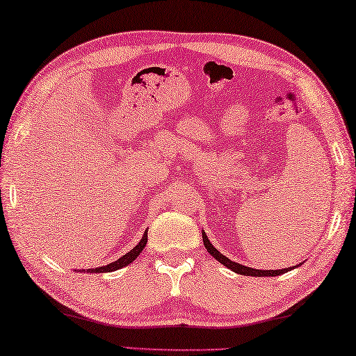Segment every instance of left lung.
I'll use <instances>...</instances> for the list:
<instances>
[{
    "label": "left lung",
    "mask_w": 356,
    "mask_h": 356,
    "mask_svg": "<svg viewBox=\"0 0 356 356\" xmlns=\"http://www.w3.org/2000/svg\"><path fill=\"white\" fill-rule=\"evenodd\" d=\"M202 240H204V245L205 249L209 250V254L213 255L216 258V260L224 264L225 268H229L234 270V273L236 274H241V275H250V277H275V275H280V274H285L288 273V270L294 269V268H286V269H269V270H263V269H254V268H248V266H243V264L240 263H235L232 261L230 258H227L225 255H222L221 252H219L218 249L213 248V244L209 241V238H207V235L202 232Z\"/></svg>",
    "instance_id": "1"
}]
</instances>
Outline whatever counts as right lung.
Wrapping results in <instances>:
<instances>
[{"label":"right lung","instance_id":"right-lung-1","mask_svg":"<svg viewBox=\"0 0 356 356\" xmlns=\"http://www.w3.org/2000/svg\"><path fill=\"white\" fill-rule=\"evenodd\" d=\"M146 243H147V230L145 232V235L140 240V243L135 245V248L131 252H127L126 255H122L116 261H112V263L106 264V266H99V268H93V269H87V270L82 269V273H112V270L124 268V266H127V264H131L135 260V258L140 255V252L145 249ZM77 273H79V270H77Z\"/></svg>","mask_w":356,"mask_h":356}]
</instances>
